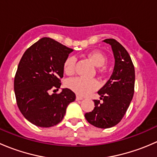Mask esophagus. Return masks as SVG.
Segmentation results:
<instances>
[{
	"label": "esophagus",
	"mask_w": 157,
	"mask_h": 157,
	"mask_svg": "<svg viewBox=\"0 0 157 157\" xmlns=\"http://www.w3.org/2000/svg\"><path fill=\"white\" fill-rule=\"evenodd\" d=\"M76 99H77V100H83V98L81 97V96H77V97H76Z\"/></svg>",
	"instance_id": "34e87169"
}]
</instances>
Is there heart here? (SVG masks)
<instances>
[{
    "instance_id": "1",
    "label": "heart",
    "mask_w": 157,
    "mask_h": 157,
    "mask_svg": "<svg viewBox=\"0 0 157 157\" xmlns=\"http://www.w3.org/2000/svg\"><path fill=\"white\" fill-rule=\"evenodd\" d=\"M86 57L96 66L102 67L106 62V58L101 52L97 50L91 51L86 54ZM76 58L69 56L64 62V71L66 74H72L75 70ZM69 89L80 96H87L98 87V83L94 79H86L84 77H74L67 82Z\"/></svg>"
}]
</instances>
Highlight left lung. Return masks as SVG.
<instances>
[{
    "instance_id": "1",
    "label": "left lung",
    "mask_w": 157,
    "mask_h": 157,
    "mask_svg": "<svg viewBox=\"0 0 157 157\" xmlns=\"http://www.w3.org/2000/svg\"><path fill=\"white\" fill-rule=\"evenodd\" d=\"M104 42L111 45L115 58L113 72L107 83L98 91L100 100H94L95 108L85 114L86 121L99 128H109L121 121L132 100L135 72L126 49L114 39Z\"/></svg>"
}]
</instances>
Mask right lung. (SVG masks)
Instances as JSON below:
<instances>
[{
	"label": "right lung",
	"mask_w": 157,
	"mask_h": 157,
	"mask_svg": "<svg viewBox=\"0 0 157 157\" xmlns=\"http://www.w3.org/2000/svg\"><path fill=\"white\" fill-rule=\"evenodd\" d=\"M71 52L72 48L44 37L20 59L14 78L17 103L23 116L38 127L50 128L61 122L67 105L75 100V93L67 88L49 94L51 90L61 86L64 62Z\"/></svg>",
	"instance_id": "add662e5"
}]
</instances>
